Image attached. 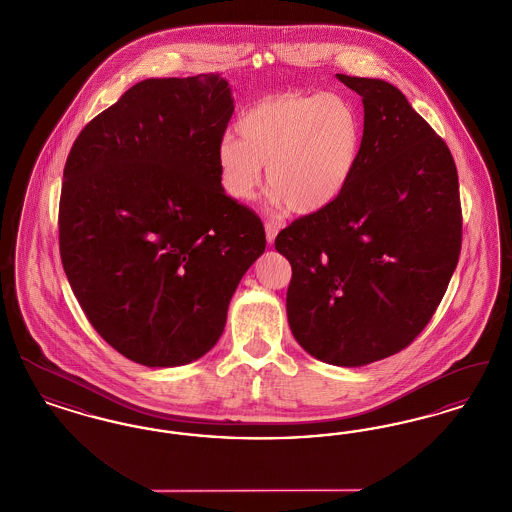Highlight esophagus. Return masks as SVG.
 I'll list each match as a JSON object with an SVG mask.
<instances>
[{"instance_id": "esophagus-1", "label": "esophagus", "mask_w": 512, "mask_h": 512, "mask_svg": "<svg viewBox=\"0 0 512 512\" xmlns=\"http://www.w3.org/2000/svg\"><path fill=\"white\" fill-rule=\"evenodd\" d=\"M278 230H280V226H278L276 222H267V224H265V232H267L268 244H274V240H276V234H278Z\"/></svg>"}]
</instances>
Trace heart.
Instances as JSON below:
<instances>
[{
    "mask_svg": "<svg viewBox=\"0 0 512 512\" xmlns=\"http://www.w3.org/2000/svg\"><path fill=\"white\" fill-rule=\"evenodd\" d=\"M240 140L224 136L217 169L224 194L247 201L267 167L270 199L299 215L330 207L351 182L363 146L355 103L336 92L282 94L249 105Z\"/></svg>",
    "mask_w": 512,
    "mask_h": 512,
    "instance_id": "1",
    "label": "heart"
}]
</instances>
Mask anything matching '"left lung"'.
Segmentation results:
<instances>
[{"label": "left lung", "mask_w": 512, "mask_h": 512, "mask_svg": "<svg viewBox=\"0 0 512 512\" xmlns=\"http://www.w3.org/2000/svg\"><path fill=\"white\" fill-rule=\"evenodd\" d=\"M363 98L355 174L326 209L276 238L292 265L293 338L318 361L370 365L424 330L459 263V176L449 147L386 80L336 74Z\"/></svg>", "instance_id": "left-lung-1"}]
</instances>
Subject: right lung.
Listing matches in <instances>:
<instances>
[{"label": "right lung", "mask_w": 512, "mask_h": 512, "mask_svg": "<svg viewBox=\"0 0 512 512\" xmlns=\"http://www.w3.org/2000/svg\"><path fill=\"white\" fill-rule=\"evenodd\" d=\"M228 80L149 78L78 134L63 171L59 249L74 295L126 359L188 365L215 347L265 251L259 217L224 194Z\"/></svg>", "instance_id": "right-lung-1"}]
</instances>
